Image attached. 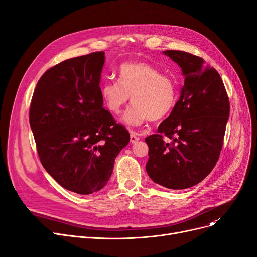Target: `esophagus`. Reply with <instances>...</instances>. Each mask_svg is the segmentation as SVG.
<instances>
[{"mask_svg": "<svg viewBox=\"0 0 257 257\" xmlns=\"http://www.w3.org/2000/svg\"><path fill=\"white\" fill-rule=\"evenodd\" d=\"M139 140H140V138L137 137V134H134V133H131V134H130V143H131V144L137 143Z\"/></svg>", "mask_w": 257, "mask_h": 257, "instance_id": "34e87169", "label": "esophagus"}]
</instances>
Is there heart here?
I'll return each instance as SVG.
<instances>
[{
  "mask_svg": "<svg viewBox=\"0 0 257 257\" xmlns=\"http://www.w3.org/2000/svg\"><path fill=\"white\" fill-rule=\"evenodd\" d=\"M108 110L115 115L133 103L121 118L125 125L140 127L147 120L168 116L176 106L178 85L174 78L146 62H127L118 69V82H106L100 88Z\"/></svg>",
  "mask_w": 257,
  "mask_h": 257,
  "instance_id": "b5f03b06",
  "label": "heart"
}]
</instances>
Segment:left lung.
Returning a JSON list of instances; mask_svg holds the SVG:
<instances>
[{"label": "left lung", "instance_id": "1", "mask_svg": "<svg viewBox=\"0 0 257 257\" xmlns=\"http://www.w3.org/2000/svg\"><path fill=\"white\" fill-rule=\"evenodd\" d=\"M163 53L180 66L184 84L158 133L145 139L146 171L155 183L183 190L200 183L217 164L230 106L221 76L203 59L183 51ZM164 135L172 142H166Z\"/></svg>", "mask_w": 257, "mask_h": 257}]
</instances>
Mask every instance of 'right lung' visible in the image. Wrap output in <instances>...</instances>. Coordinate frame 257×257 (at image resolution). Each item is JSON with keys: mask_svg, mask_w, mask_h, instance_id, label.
Instances as JSON below:
<instances>
[{"mask_svg": "<svg viewBox=\"0 0 257 257\" xmlns=\"http://www.w3.org/2000/svg\"><path fill=\"white\" fill-rule=\"evenodd\" d=\"M104 52L66 59L37 82L29 121L40 163L65 190L98 192L111 177L129 132L103 108Z\"/></svg>", "mask_w": 257, "mask_h": 257, "instance_id": "right-lung-1", "label": "right lung"}]
</instances>
